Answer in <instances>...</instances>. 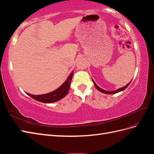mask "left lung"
I'll return each mask as SVG.
<instances>
[{"label":"left lung","instance_id":"8db88e82","mask_svg":"<svg viewBox=\"0 0 154 154\" xmlns=\"http://www.w3.org/2000/svg\"><path fill=\"white\" fill-rule=\"evenodd\" d=\"M92 82H93V83H94V86L96 87V88H97V90H98L99 91H100V92H103V93H104V94H116V93H118V92H121V91H124L126 88H127L129 85H130V83H128V84L127 85H125V87H122V88H118V89H117V90H116V91H105V90H103V89H102V88H101L100 87H98L97 86V85H96V83L94 82V81L92 80Z\"/></svg>","mask_w":154,"mask_h":154}]
</instances>
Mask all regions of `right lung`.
<instances>
[{
    "instance_id": "right-lung-1",
    "label": "right lung",
    "mask_w": 154,
    "mask_h": 154,
    "mask_svg": "<svg viewBox=\"0 0 154 154\" xmlns=\"http://www.w3.org/2000/svg\"><path fill=\"white\" fill-rule=\"evenodd\" d=\"M72 75L73 71H72L71 73L69 74V76L67 78L66 82H65L61 86L58 88L57 89H56L51 92L48 93V94L42 95H33L27 92L26 94L31 96L32 98H33L34 100L40 102H42V103H50L58 101L63 98V97L67 94L70 88V85H71Z\"/></svg>"
}]
</instances>
